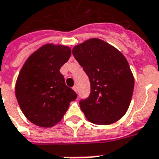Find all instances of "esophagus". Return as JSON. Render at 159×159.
<instances>
[{"instance_id": "obj_1", "label": "esophagus", "mask_w": 159, "mask_h": 159, "mask_svg": "<svg viewBox=\"0 0 159 159\" xmlns=\"http://www.w3.org/2000/svg\"><path fill=\"white\" fill-rule=\"evenodd\" d=\"M72 89H73L74 91L76 92H76H77V88H76V85L74 86L73 88H72Z\"/></svg>"}]
</instances>
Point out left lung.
I'll return each instance as SVG.
<instances>
[{
  "mask_svg": "<svg viewBox=\"0 0 159 159\" xmlns=\"http://www.w3.org/2000/svg\"><path fill=\"white\" fill-rule=\"evenodd\" d=\"M72 54L88 75L91 93L79 102L89 121L110 125L127 111L134 89V77L128 61L112 45L90 39L73 48Z\"/></svg>",
  "mask_w": 159,
  "mask_h": 159,
  "instance_id": "8db88e82",
  "label": "left lung"
}]
</instances>
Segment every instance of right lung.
I'll return each mask as SVG.
<instances>
[{"label":"right lung","instance_id":"add662e5","mask_svg":"<svg viewBox=\"0 0 159 159\" xmlns=\"http://www.w3.org/2000/svg\"><path fill=\"white\" fill-rule=\"evenodd\" d=\"M70 53L69 47L48 43L32 54L20 70L16 97L24 116L36 125L51 127L59 123L76 98L60 72Z\"/></svg>","mask_w":159,"mask_h":159}]
</instances>
